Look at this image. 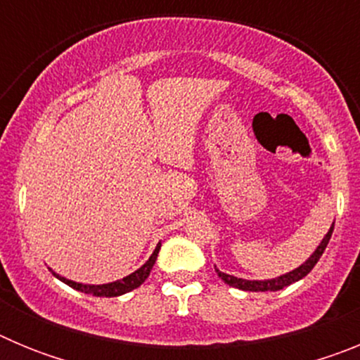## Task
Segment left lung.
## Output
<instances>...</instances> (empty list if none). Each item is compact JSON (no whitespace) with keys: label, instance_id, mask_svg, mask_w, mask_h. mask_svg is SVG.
Returning <instances> with one entry per match:
<instances>
[{"label":"left lung","instance_id":"obj_1","mask_svg":"<svg viewBox=\"0 0 360 360\" xmlns=\"http://www.w3.org/2000/svg\"><path fill=\"white\" fill-rule=\"evenodd\" d=\"M333 225H335V224H332L330 231L324 234V238H323V241L319 243V247H317V249L311 252V256L308 257L307 262H304L303 265H299L297 269L287 272V274L278 276V278H272V279H265V281H257V279L236 278V276L225 274V272H221V270H218V269H216V274H218V278L224 279L229 287L240 288V290H250V292H266V290L276 292V290H281V288L288 287V285H292V283L299 281V279H303L304 276H307L308 272L314 269V266H316V263L319 262V257L323 256L324 249H326V245H328L330 238H332Z\"/></svg>","mask_w":360,"mask_h":360}]
</instances>
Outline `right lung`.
<instances>
[{"label": "right lung", "mask_w": 360, "mask_h": 360, "mask_svg": "<svg viewBox=\"0 0 360 360\" xmlns=\"http://www.w3.org/2000/svg\"><path fill=\"white\" fill-rule=\"evenodd\" d=\"M158 250H160V243L157 245V249L153 250V254L149 256V259L141 266V269L135 270V272H131V274L126 276V278L117 279V281H113V283H104V285H84V283H77V281H72V279L63 278V276H59L57 272H52V274L56 276L59 281L66 283L68 287L75 288V290H79V292H84V294H94V295H97V297H117V295H122V294H126V292L135 290V288L141 287L142 283L148 279L153 265H155V262H157Z\"/></svg>", "instance_id": "right-lung-1"}]
</instances>
